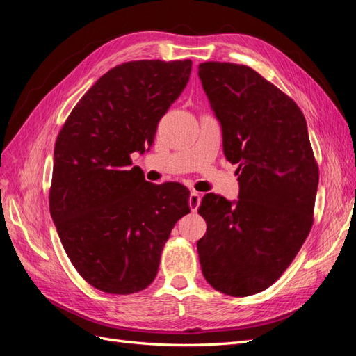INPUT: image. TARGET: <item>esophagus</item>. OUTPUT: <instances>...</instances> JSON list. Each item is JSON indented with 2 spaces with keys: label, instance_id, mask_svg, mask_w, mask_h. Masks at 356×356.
Segmentation results:
<instances>
[{
  "label": "esophagus",
  "instance_id": "esophagus-1",
  "mask_svg": "<svg viewBox=\"0 0 356 356\" xmlns=\"http://www.w3.org/2000/svg\"><path fill=\"white\" fill-rule=\"evenodd\" d=\"M200 202H202L200 193H197V191H191V193H190V197H188V204H190V209H191L193 212H196V211H197Z\"/></svg>",
  "mask_w": 356,
  "mask_h": 356
}]
</instances>
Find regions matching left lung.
<instances>
[{"label":"left lung","instance_id":"8db88e82","mask_svg":"<svg viewBox=\"0 0 356 356\" xmlns=\"http://www.w3.org/2000/svg\"><path fill=\"white\" fill-rule=\"evenodd\" d=\"M199 77L241 187L236 203L202 199V273L224 294L252 296L282 276L309 236L319 169L303 113L273 83L230 62H203Z\"/></svg>","mask_w":356,"mask_h":356}]
</instances>
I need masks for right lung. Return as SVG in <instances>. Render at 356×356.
<instances>
[{"label":"right lung","instance_id":"right-lung-1","mask_svg":"<svg viewBox=\"0 0 356 356\" xmlns=\"http://www.w3.org/2000/svg\"><path fill=\"white\" fill-rule=\"evenodd\" d=\"M190 72V59L117 65L83 95L58 135L51 218L75 270L104 293L152 284L170 230L190 212L187 187L152 184L131 168V154L153 143Z\"/></svg>","mask_w":356,"mask_h":356}]
</instances>
